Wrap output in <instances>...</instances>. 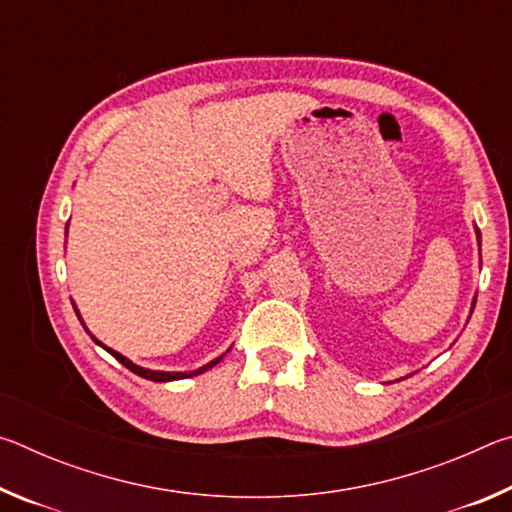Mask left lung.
<instances>
[{"instance_id":"obj_1","label":"left lung","mask_w":512,"mask_h":512,"mask_svg":"<svg viewBox=\"0 0 512 512\" xmlns=\"http://www.w3.org/2000/svg\"><path fill=\"white\" fill-rule=\"evenodd\" d=\"M476 237H479V239H481V232H479V230H476ZM472 309H474V302H472Z\"/></svg>"}]
</instances>
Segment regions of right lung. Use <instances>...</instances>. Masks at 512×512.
<instances>
[{"instance_id": "obj_1", "label": "right lung", "mask_w": 512, "mask_h": 512, "mask_svg": "<svg viewBox=\"0 0 512 512\" xmlns=\"http://www.w3.org/2000/svg\"><path fill=\"white\" fill-rule=\"evenodd\" d=\"M76 316H79V311H76ZM94 339V336H92ZM94 343H99L97 339H94ZM103 350H108L112 357H115L121 366H126L128 370L131 372H135V375H140V377H144V379H151V381H176V379H187V377H196V375H201V372H205V370H210L212 366H216V363H219L225 354H221V357H216L214 361H210V363H205V366H201L198 370H194V372H164V370H149V368H142V366H135L133 361H128L124 354H119V352H115V350H110V348H106V345L103 343H99Z\"/></svg>"}]
</instances>
